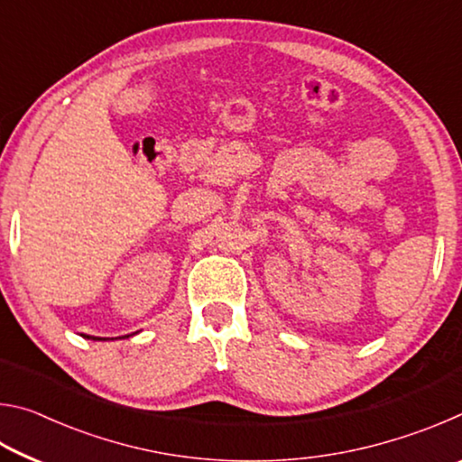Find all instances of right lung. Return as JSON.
Wrapping results in <instances>:
<instances>
[{
	"label": "right lung",
	"mask_w": 462,
	"mask_h": 462,
	"mask_svg": "<svg viewBox=\"0 0 462 462\" xmlns=\"http://www.w3.org/2000/svg\"><path fill=\"white\" fill-rule=\"evenodd\" d=\"M81 336H83V338H88V340H109V338H99V336H89V334H81Z\"/></svg>",
	"instance_id": "1"
}]
</instances>
